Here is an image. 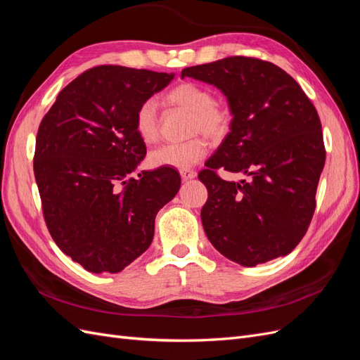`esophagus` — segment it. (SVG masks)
<instances>
[{"instance_id":"1","label":"esophagus","mask_w":360,"mask_h":360,"mask_svg":"<svg viewBox=\"0 0 360 360\" xmlns=\"http://www.w3.org/2000/svg\"><path fill=\"white\" fill-rule=\"evenodd\" d=\"M180 176H181V180H191L197 177V172L192 169H180Z\"/></svg>"}]
</instances>
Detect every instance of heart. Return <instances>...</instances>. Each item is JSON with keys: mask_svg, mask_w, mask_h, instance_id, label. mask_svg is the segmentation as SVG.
<instances>
[{"mask_svg": "<svg viewBox=\"0 0 360 360\" xmlns=\"http://www.w3.org/2000/svg\"><path fill=\"white\" fill-rule=\"evenodd\" d=\"M167 101L176 108L192 114L189 134H205L213 139L221 138L230 126V114L214 102L213 93L195 82H181L168 91ZM134 124L138 136L146 144H155L159 139L158 102L148 97L136 108ZM209 151V143L201 135L184 143L160 146L148 155V163L155 168L188 169L197 165Z\"/></svg>", "mask_w": 360, "mask_h": 360, "instance_id": "1", "label": "heart"}]
</instances>
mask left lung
I'll list each match as a JSON object with an SVG mask.
<instances>
[{
  "mask_svg": "<svg viewBox=\"0 0 360 360\" xmlns=\"http://www.w3.org/2000/svg\"><path fill=\"white\" fill-rule=\"evenodd\" d=\"M184 76L216 85L233 114L198 174L209 191L201 221L210 243L245 267L290 254L308 231L326 160L317 110L285 70L259 58L228 57ZM219 167L251 180L226 182Z\"/></svg>",
  "mask_w": 360,
  "mask_h": 360,
  "instance_id": "8db88e82",
  "label": "left lung"
}]
</instances>
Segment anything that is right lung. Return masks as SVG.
Here are the masks:
<instances>
[{"label":"right lung","mask_w":360,"mask_h":360,"mask_svg":"<svg viewBox=\"0 0 360 360\" xmlns=\"http://www.w3.org/2000/svg\"><path fill=\"white\" fill-rule=\"evenodd\" d=\"M174 75L123 66L85 70L39 126L34 176L53 242L93 274H118L144 254L155 217L180 188L172 168L129 177L146 158L136 108Z\"/></svg>","instance_id":"1"}]
</instances>
